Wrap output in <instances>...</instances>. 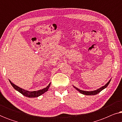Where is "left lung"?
Wrapping results in <instances>:
<instances>
[{
	"label": "left lung",
	"instance_id": "obj_1",
	"mask_svg": "<svg viewBox=\"0 0 122 122\" xmlns=\"http://www.w3.org/2000/svg\"><path fill=\"white\" fill-rule=\"evenodd\" d=\"M111 81V79L109 80V81L106 84H105L104 86H102V87H101L100 88H99V89H97V90H95V91H82V90H81L79 89H78V88H76V86H74V88L76 89V90H77V91L78 92H79L80 93H81V94H84V95H87V96H92V95H96V94H97L99 93V92H101L102 91V90H103L104 89H105V88H106L107 87V86H108V84H109L110 81Z\"/></svg>",
	"mask_w": 122,
	"mask_h": 122
}]
</instances>
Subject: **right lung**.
<instances>
[{
    "mask_svg": "<svg viewBox=\"0 0 122 122\" xmlns=\"http://www.w3.org/2000/svg\"><path fill=\"white\" fill-rule=\"evenodd\" d=\"M11 86H13V87L14 88L16 91H17L18 92H19V93H20L21 94H22L23 96L27 97L29 98H36V97H38L41 96V94H44L45 92L48 91V89L49 88V86H51V83H49V85L46 86V88H44V89H42L41 90H39V91H33V92H30L28 91H26V90L23 89L22 88L19 87L16 85H15L14 84L11 82V81L9 80Z\"/></svg>",
    "mask_w": 122,
    "mask_h": 122,
    "instance_id": "1",
    "label": "right lung"
}]
</instances>
